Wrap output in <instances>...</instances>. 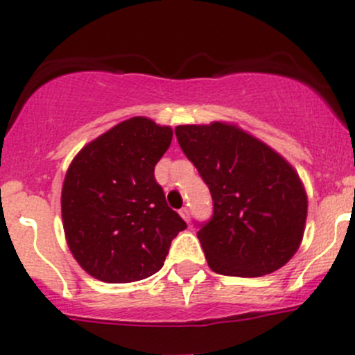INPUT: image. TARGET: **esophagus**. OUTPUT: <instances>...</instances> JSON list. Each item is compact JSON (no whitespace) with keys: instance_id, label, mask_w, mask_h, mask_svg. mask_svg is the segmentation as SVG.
Listing matches in <instances>:
<instances>
[{"instance_id":"obj_1","label":"esophagus","mask_w":355,"mask_h":355,"mask_svg":"<svg viewBox=\"0 0 355 355\" xmlns=\"http://www.w3.org/2000/svg\"><path fill=\"white\" fill-rule=\"evenodd\" d=\"M178 213H180V216L184 218V220L187 221V223H189V221H191V211H189V207H182V209L178 211Z\"/></svg>"}]
</instances>
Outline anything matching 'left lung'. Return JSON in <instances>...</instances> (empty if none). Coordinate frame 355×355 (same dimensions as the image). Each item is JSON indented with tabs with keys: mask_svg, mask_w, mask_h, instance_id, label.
<instances>
[{
	"mask_svg": "<svg viewBox=\"0 0 355 355\" xmlns=\"http://www.w3.org/2000/svg\"><path fill=\"white\" fill-rule=\"evenodd\" d=\"M175 134L213 198V216L198 232L211 270L252 278L287 264L307 216L292 164L237 125H178Z\"/></svg>",
	"mask_w": 355,
	"mask_h": 355,
	"instance_id": "1",
	"label": "left lung"
}]
</instances>
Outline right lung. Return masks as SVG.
Instances as JSON below:
<instances>
[{
    "label": "right lung",
    "mask_w": 355,
    "mask_h": 355,
    "mask_svg": "<svg viewBox=\"0 0 355 355\" xmlns=\"http://www.w3.org/2000/svg\"><path fill=\"white\" fill-rule=\"evenodd\" d=\"M173 130L144 116L114 125L80 149L62 189L67 244L91 277L106 284L144 280L163 268L187 223L155 178Z\"/></svg>",
    "instance_id": "add662e5"
}]
</instances>
